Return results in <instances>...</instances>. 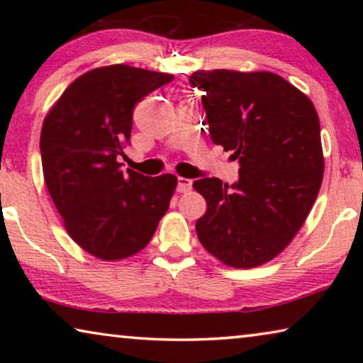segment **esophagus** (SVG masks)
I'll list each match as a JSON object with an SVG mask.
<instances>
[{"mask_svg":"<svg viewBox=\"0 0 363 363\" xmlns=\"http://www.w3.org/2000/svg\"><path fill=\"white\" fill-rule=\"evenodd\" d=\"M192 189V181L186 177H177V192H189Z\"/></svg>","mask_w":363,"mask_h":363,"instance_id":"34e87169","label":"esophagus"}]
</instances>
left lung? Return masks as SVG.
Masks as SVG:
<instances>
[{
	"instance_id": "obj_1",
	"label": "left lung",
	"mask_w": 363,
	"mask_h": 363,
	"mask_svg": "<svg viewBox=\"0 0 363 363\" xmlns=\"http://www.w3.org/2000/svg\"><path fill=\"white\" fill-rule=\"evenodd\" d=\"M211 140L238 160V181H194L206 200L195 229L206 251L227 266L274 259L293 240L323 179L320 121L309 97L275 73L199 70Z\"/></svg>"
}]
</instances>
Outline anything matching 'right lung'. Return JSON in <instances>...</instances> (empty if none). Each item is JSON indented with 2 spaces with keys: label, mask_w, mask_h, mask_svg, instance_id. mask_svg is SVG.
Masks as SVG:
<instances>
[{
  "label": "right lung",
  "mask_w": 363,
  "mask_h": 363,
  "mask_svg": "<svg viewBox=\"0 0 363 363\" xmlns=\"http://www.w3.org/2000/svg\"><path fill=\"white\" fill-rule=\"evenodd\" d=\"M173 78L123 64L86 72L43 123L40 150L49 195L69 235L99 259L139 253L168 210L176 176L123 173L118 158L131 144L134 106Z\"/></svg>",
  "instance_id": "right-lung-1"
}]
</instances>
